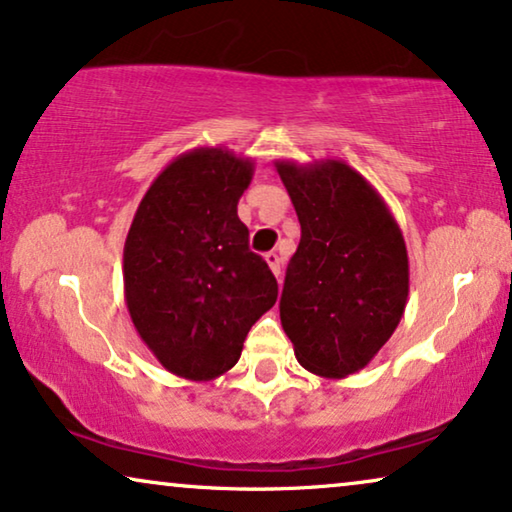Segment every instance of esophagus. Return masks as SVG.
Wrapping results in <instances>:
<instances>
[{
  "label": "esophagus",
  "mask_w": 512,
  "mask_h": 512,
  "mask_svg": "<svg viewBox=\"0 0 512 512\" xmlns=\"http://www.w3.org/2000/svg\"><path fill=\"white\" fill-rule=\"evenodd\" d=\"M265 263L270 265V270H272V275H275L277 279L282 277V258H279L275 251H270V254H265Z\"/></svg>",
  "instance_id": "esophagus-1"
}]
</instances>
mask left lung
Masks as SVG:
<instances>
[{
	"label": "left lung",
	"mask_w": 512,
	"mask_h": 512,
	"mask_svg": "<svg viewBox=\"0 0 512 512\" xmlns=\"http://www.w3.org/2000/svg\"><path fill=\"white\" fill-rule=\"evenodd\" d=\"M275 167L300 221L279 319L300 366L342 380L373 361L403 317V233L382 195L345 160Z\"/></svg>",
	"instance_id": "left-lung-1"
}]
</instances>
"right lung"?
Returning <instances> with one entry per match:
<instances>
[{
	"instance_id": "add662e5",
	"label": "right lung",
	"mask_w": 512,
	"mask_h": 512,
	"mask_svg": "<svg viewBox=\"0 0 512 512\" xmlns=\"http://www.w3.org/2000/svg\"><path fill=\"white\" fill-rule=\"evenodd\" d=\"M254 160L221 146L181 153L153 179L125 237V303L160 366L193 382L240 359L249 328L275 305L277 279L249 251L237 202Z\"/></svg>"
}]
</instances>
